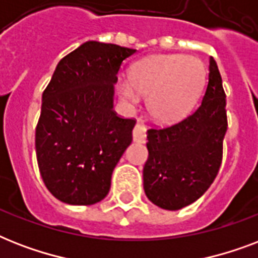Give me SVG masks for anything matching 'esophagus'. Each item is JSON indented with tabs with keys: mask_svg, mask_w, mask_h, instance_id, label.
<instances>
[{
	"mask_svg": "<svg viewBox=\"0 0 258 258\" xmlns=\"http://www.w3.org/2000/svg\"><path fill=\"white\" fill-rule=\"evenodd\" d=\"M147 133V128H146V125L142 123V121H138L137 125H135V128H134L133 137H134V142H137V143H145L146 142V135Z\"/></svg>",
	"mask_w": 258,
	"mask_h": 258,
	"instance_id": "34e87169",
	"label": "esophagus"
}]
</instances>
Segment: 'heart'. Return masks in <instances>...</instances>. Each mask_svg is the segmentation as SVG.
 <instances>
[{
	"label": "heart",
	"instance_id": "b5f03b06",
	"mask_svg": "<svg viewBox=\"0 0 258 258\" xmlns=\"http://www.w3.org/2000/svg\"><path fill=\"white\" fill-rule=\"evenodd\" d=\"M206 83V68L186 54L154 56L135 64L131 78L120 76L117 91L130 104L141 95L149 96L147 107L155 120L175 123L191 112Z\"/></svg>",
	"mask_w": 258,
	"mask_h": 258
}]
</instances>
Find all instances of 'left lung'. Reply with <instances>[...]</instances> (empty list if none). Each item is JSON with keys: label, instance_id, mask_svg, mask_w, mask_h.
<instances>
[{"label": "left lung", "instance_id": "obj_1", "mask_svg": "<svg viewBox=\"0 0 258 258\" xmlns=\"http://www.w3.org/2000/svg\"><path fill=\"white\" fill-rule=\"evenodd\" d=\"M225 105L222 79L216 60L210 57L209 83L200 107L174 124L147 131L143 187L154 205L179 210L210 187L222 162L228 130Z\"/></svg>", "mask_w": 258, "mask_h": 258}]
</instances>
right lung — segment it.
Returning <instances> with one entry per match:
<instances>
[{
	"label": "right lung",
	"instance_id": "1",
	"mask_svg": "<svg viewBox=\"0 0 258 258\" xmlns=\"http://www.w3.org/2000/svg\"><path fill=\"white\" fill-rule=\"evenodd\" d=\"M137 49L87 41L62 57L42 93L36 155L46 188L70 205H93L133 142L135 119L113 111L121 62Z\"/></svg>",
	"mask_w": 258,
	"mask_h": 258
}]
</instances>
